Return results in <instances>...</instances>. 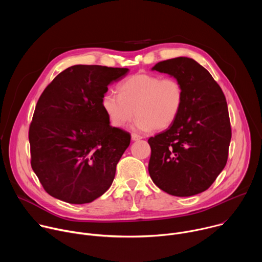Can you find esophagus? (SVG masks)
Instances as JSON below:
<instances>
[{
  "label": "esophagus",
  "instance_id": "esophagus-1",
  "mask_svg": "<svg viewBox=\"0 0 262 262\" xmlns=\"http://www.w3.org/2000/svg\"><path fill=\"white\" fill-rule=\"evenodd\" d=\"M142 139V137H140V136H138V135H136V134H133L132 135V140L133 141H139V140H141Z\"/></svg>",
  "mask_w": 262,
  "mask_h": 262
}]
</instances>
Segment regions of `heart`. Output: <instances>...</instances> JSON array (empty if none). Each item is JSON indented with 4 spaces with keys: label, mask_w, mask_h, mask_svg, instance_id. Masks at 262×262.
Returning a JSON list of instances; mask_svg holds the SVG:
<instances>
[{
    "label": "heart",
    "mask_w": 262,
    "mask_h": 262,
    "mask_svg": "<svg viewBox=\"0 0 262 262\" xmlns=\"http://www.w3.org/2000/svg\"><path fill=\"white\" fill-rule=\"evenodd\" d=\"M117 95L105 93L101 106L112 126L122 128L136 116L141 132L165 130L178 118L183 101L182 84L174 78L138 73L117 86Z\"/></svg>",
    "instance_id": "obj_1"
}]
</instances>
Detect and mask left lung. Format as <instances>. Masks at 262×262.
Listing matches in <instances>:
<instances>
[{"label":"left lung","instance_id":"left-lung-1","mask_svg":"<svg viewBox=\"0 0 262 262\" xmlns=\"http://www.w3.org/2000/svg\"><path fill=\"white\" fill-rule=\"evenodd\" d=\"M152 70L178 80L184 101L176 121L148 140L149 174L170 195H197L209 188L227 163L231 126L225 95L211 74L191 58L162 61Z\"/></svg>","mask_w":262,"mask_h":262}]
</instances>
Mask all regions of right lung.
<instances>
[{
	"mask_svg": "<svg viewBox=\"0 0 262 262\" xmlns=\"http://www.w3.org/2000/svg\"><path fill=\"white\" fill-rule=\"evenodd\" d=\"M128 68L74 65L59 73L37 101L29 128L31 166L48 194L90 203L114 180L130 135L110 125L101 98Z\"/></svg>",
	"mask_w": 262,
	"mask_h": 262,
	"instance_id": "add662e5",
	"label": "right lung"
}]
</instances>
